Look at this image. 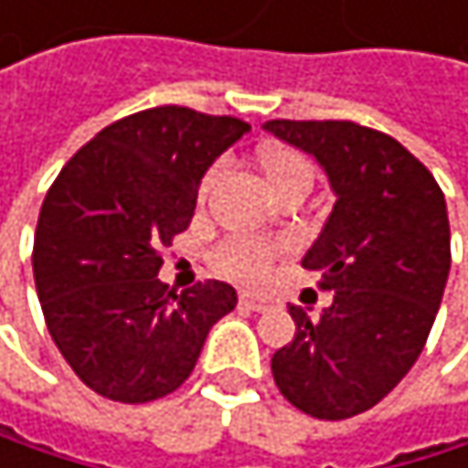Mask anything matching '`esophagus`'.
Returning a JSON list of instances; mask_svg holds the SVG:
<instances>
[{"instance_id":"34e87169","label":"esophagus","mask_w":468,"mask_h":468,"mask_svg":"<svg viewBox=\"0 0 468 468\" xmlns=\"http://www.w3.org/2000/svg\"><path fill=\"white\" fill-rule=\"evenodd\" d=\"M239 300H241L244 309H250V312H266L269 305H272V300L263 297V294H255V292H241Z\"/></svg>"}]
</instances>
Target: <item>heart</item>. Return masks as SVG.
Returning <instances> with one entry per match:
<instances>
[{"mask_svg":"<svg viewBox=\"0 0 468 468\" xmlns=\"http://www.w3.org/2000/svg\"><path fill=\"white\" fill-rule=\"evenodd\" d=\"M255 171L261 176V182L266 185V190L275 196H283L289 190H305L309 193L312 182H314V165L312 159L303 151L283 145V143H269L261 145L255 154ZM218 179V168L210 165L202 179H199V202H205L213 185ZM281 244L272 239H258V236H236L227 239L213 250V266L216 272L232 281H244V283H255L261 281L272 261L278 258Z\"/></svg>","mask_w":468,"mask_h":468,"instance_id":"heart-1","label":"heart"}]
</instances>
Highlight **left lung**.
Segmentation results:
<instances>
[{
	"label": "left lung",
	"mask_w": 468,
	"mask_h": 468,
	"mask_svg": "<svg viewBox=\"0 0 468 468\" xmlns=\"http://www.w3.org/2000/svg\"><path fill=\"white\" fill-rule=\"evenodd\" d=\"M325 168L336 205L303 269L334 303L312 320L289 305L294 339L272 356L278 390L305 416L343 421L379 404L416 365L452 250L443 190L399 140L351 120H269Z\"/></svg>",
	"instance_id": "1"
}]
</instances>
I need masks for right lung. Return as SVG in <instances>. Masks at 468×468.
<instances>
[{"label": "right lung", "instance_id": "right-lung-1", "mask_svg": "<svg viewBox=\"0 0 468 468\" xmlns=\"http://www.w3.org/2000/svg\"><path fill=\"white\" fill-rule=\"evenodd\" d=\"M244 132L239 117L145 109L75 151L47 190L36 292L52 343L98 396L145 404L174 393L213 323L236 309L224 281L176 294L156 275L159 250L193 218L202 174Z\"/></svg>", "mask_w": 468, "mask_h": 468}]
</instances>
